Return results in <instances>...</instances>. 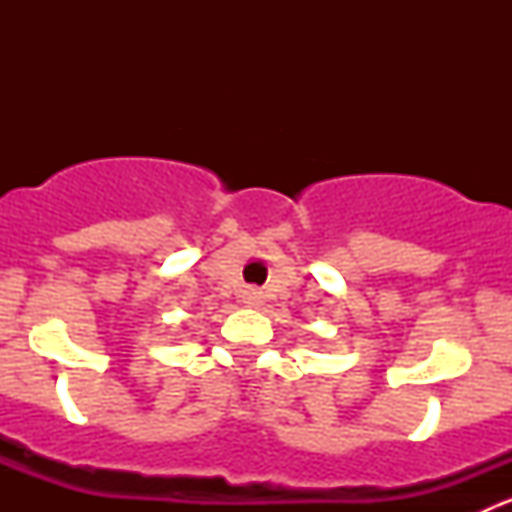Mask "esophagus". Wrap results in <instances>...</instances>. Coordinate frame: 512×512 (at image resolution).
Returning a JSON list of instances; mask_svg holds the SVG:
<instances>
[{
    "instance_id": "1",
    "label": "esophagus",
    "mask_w": 512,
    "mask_h": 512,
    "mask_svg": "<svg viewBox=\"0 0 512 512\" xmlns=\"http://www.w3.org/2000/svg\"><path fill=\"white\" fill-rule=\"evenodd\" d=\"M252 299H255V297H252Z\"/></svg>"
}]
</instances>
